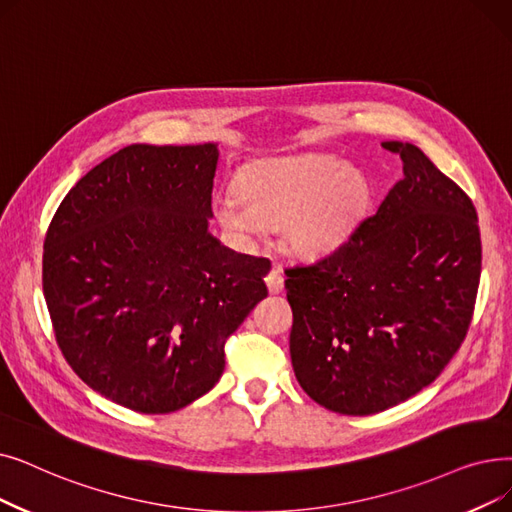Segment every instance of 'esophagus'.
Returning <instances> with one entry per match:
<instances>
[{
    "instance_id": "1",
    "label": "esophagus",
    "mask_w": 512,
    "mask_h": 512,
    "mask_svg": "<svg viewBox=\"0 0 512 512\" xmlns=\"http://www.w3.org/2000/svg\"><path fill=\"white\" fill-rule=\"evenodd\" d=\"M265 284H268V291H270L272 295H278V293L282 291V288H284V276H282L280 265L274 263V268L270 270V274L265 276Z\"/></svg>"
}]
</instances>
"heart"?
<instances>
[{
    "label": "heart",
    "mask_w": 512,
    "mask_h": 512,
    "mask_svg": "<svg viewBox=\"0 0 512 512\" xmlns=\"http://www.w3.org/2000/svg\"><path fill=\"white\" fill-rule=\"evenodd\" d=\"M360 169L332 157L263 163L244 173L240 192L215 198V217L242 242L284 226L293 253L318 259L341 247L366 201Z\"/></svg>",
    "instance_id": "heart-1"
}]
</instances>
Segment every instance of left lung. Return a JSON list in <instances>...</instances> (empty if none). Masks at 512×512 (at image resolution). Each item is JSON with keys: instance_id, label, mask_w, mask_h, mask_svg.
I'll use <instances>...</instances> for the list:
<instances>
[{"instance_id": "8db88e82", "label": "left lung", "mask_w": 512, "mask_h": 512, "mask_svg": "<svg viewBox=\"0 0 512 512\" xmlns=\"http://www.w3.org/2000/svg\"><path fill=\"white\" fill-rule=\"evenodd\" d=\"M404 177L326 257L286 268L291 360L326 410L368 416L431 385L462 345L481 276L477 211L414 144Z\"/></svg>"}]
</instances>
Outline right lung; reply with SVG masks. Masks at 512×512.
Here are the masks:
<instances>
[{
	"mask_svg": "<svg viewBox=\"0 0 512 512\" xmlns=\"http://www.w3.org/2000/svg\"><path fill=\"white\" fill-rule=\"evenodd\" d=\"M215 144H131L64 196L43 242V295L64 360L110 402L175 412L215 387L224 345L268 297L265 257L207 230Z\"/></svg>",
	"mask_w": 512,
	"mask_h": 512,
	"instance_id": "1",
	"label": "right lung"
}]
</instances>
